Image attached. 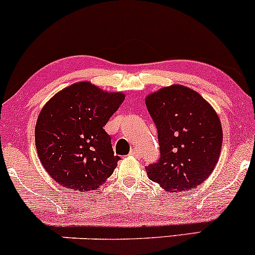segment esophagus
<instances>
[{
  "mask_svg": "<svg viewBox=\"0 0 255 255\" xmlns=\"http://www.w3.org/2000/svg\"><path fill=\"white\" fill-rule=\"evenodd\" d=\"M129 154H130V156H133V157H139V156H140V154H139V151H137L136 148H134V147L131 148V150H130Z\"/></svg>",
  "mask_w": 255,
  "mask_h": 255,
  "instance_id": "obj_1",
  "label": "esophagus"
}]
</instances>
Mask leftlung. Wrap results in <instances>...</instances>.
<instances>
[{
	"instance_id": "8db88e82",
	"label": "left lung",
	"mask_w": 255,
	"mask_h": 255,
	"mask_svg": "<svg viewBox=\"0 0 255 255\" xmlns=\"http://www.w3.org/2000/svg\"><path fill=\"white\" fill-rule=\"evenodd\" d=\"M146 107L157 127L160 150L159 159L145 166L148 178L169 192L203 183L217 164L223 140L213 108L182 85L147 96Z\"/></svg>"
}]
</instances>
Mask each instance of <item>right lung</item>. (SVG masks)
Returning <instances> with one entry per match:
<instances>
[{"label":"right lung","mask_w":255,"mask_h":255,"mask_svg":"<svg viewBox=\"0 0 255 255\" xmlns=\"http://www.w3.org/2000/svg\"><path fill=\"white\" fill-rule=\"evenodd\" d=\"M83 81L55 95L38 116L36 147L49 175L71 191H95L114 172L120 159L104 126L124 102Z\"/></svg>","instance_id":"add662e5"}]
</instances>
